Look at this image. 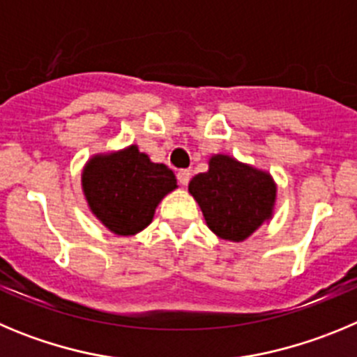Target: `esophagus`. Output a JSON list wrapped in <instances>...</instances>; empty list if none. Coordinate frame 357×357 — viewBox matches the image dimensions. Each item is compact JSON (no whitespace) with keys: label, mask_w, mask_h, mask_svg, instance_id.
Returning a JSON list of instances; mask_svg holds the SVG:
<instances>
[{"label":"esophagus","mask_w":357,"mask_h":357,"mask_svg":"<svg viewBox=\"0 0 357 357\" xmlns=\"http://www.w3.org/2000/svg\"><path fill=\"white\" fill-rule=\"evenodd\" d=\"M176 178H178V182H181L182 185H188L189 178H191V172H189V169H178V173H176Z\"/></svg>","instance_id":"34e87169"}]
</instances>
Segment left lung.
I'll use <instances>...</instances> for the list:
<instances>
[{"instance_id": "1", "label": "left lung", "mask_w": 357, "mask_h": 357, "mask_svg": "<svg viewBox=\"0 0 357 357\" xmlns=\"http://www.w3.org/2000/svg\"><path fill=\"white\" fill-rule=\"evenodd\" d=\"M189 192L218 237L241 243L273 215L276 184L269 173L219 153L208 172L192 176Z\"/></svg>"}]
</instances>
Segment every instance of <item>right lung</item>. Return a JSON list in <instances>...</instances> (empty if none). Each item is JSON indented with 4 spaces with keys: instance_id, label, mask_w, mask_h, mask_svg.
<instances>
[{
    "instance_id": "right-lung-1",
    "label": "right lung",
    "mask_w": 357,
    "mask_h": 357,
    "mask_svg": "<svg viewBox=\"0 0 357 357\" xmlns=\"http://www.w3.org/2000/svg\"><path fill=\"white\" fill-rule=\"evenodd\" d=\"M81 182L91 212L116 235L149 227L159 202L176 188L172 169L150 161L136 145L90 159Z\"/></svg>"
}]
</instances>
